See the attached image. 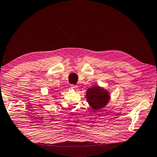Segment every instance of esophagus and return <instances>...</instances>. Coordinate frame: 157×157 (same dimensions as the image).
<instances>
[{"label": "esophagus", "instance_id": "34e87169", "mask_svg": "<svg viewBox=\"0 0 157 157\" xmlns=\"http://www.w3.org/2000/svg\"><path fill=\"white\" fill-rule=\"evenodd\" d=\"M71 88H72V89H73V90H78V86H76V85L72 84V85H71Z\"/></svg>", "mask_w": 157, "mask_h": 157}]
</instances>
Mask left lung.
<instances>
[{
	"label": "left lung",
	"mask_w": 157,
	"mask_h": 157,
	"mask_svg": "<svg viewBox=\"0 0 157 157\" xmlns=\"http://www.w3.org/2000/svg\"><path fill=\"white\" fill-rule=\"evenodd\" d=\"M86 101L94 111L105 107L110 99L108 90L99 86H95L87 90Z\"/></svg>",
	"instance_id": "left-lung-1"
}]
</instances>
